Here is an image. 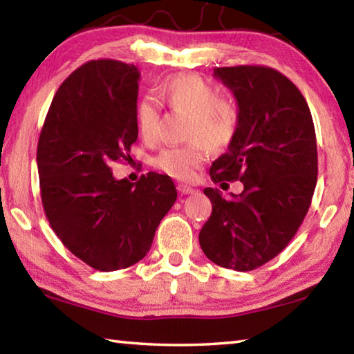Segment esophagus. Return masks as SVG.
Wrapping results in <instances>:
<instances>
[{
	"label": "esophagus",
	"instance_id": "34e87169",
	"mask_svg": "<svg viewBox=\"0 0 354 354\" xmlns=\"http://www.w3.org/2000/svg\"><path fill=\"white\" fill-rule=\"evenodd\" d=\"M178 192L181 195H190V194H195V189L190 187V185H185V184H178Z\"/></svg>",
	"mask_w": 354,
	"mask_h": 354
}]
</instances>
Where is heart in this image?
Instances as JSON below:
<instances>
[{
	"label": "heart",
	"mask_w": 354,
	"mask_h": 354,
	"mask_svg": "<svg viewBox=\"0 0 354 354\" xmlns=\"http://www.w3.org/2000/svg\"><path fill=\"white\" fill-rule=\"evenodd\" d=\"M156 100L170 111L187 115L181 147H169L151 159L156 170L179 181H190L206 162L209 151L221 153L232 145L241 128V109L218 87L194 73H179L156 88ZM136 128L151 142L159 131V109L151 100H140L134 112Z\"/></svg>",
	"instance_id": "obj_1"
}]
</instances>
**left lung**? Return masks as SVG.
Masks as SVG:
<instances>
[{
  "instance_id": "obj_1",
  "label": "left lung",
  "mask_w": 354,
  "mask_h": 354,
  "mask_svg": "<svg viewBox=\"0 0 354 354\" xmlns=\"http://www.w3.org/2000/svg\"><path fill=\"white\" fill-rule=\"evenodd\" d=\"M241 109L236 140L214 160L211 179L243 192L205 194L212 214L200 231L203 253L220 267L250 272L278 256L306 217L317 184V139L306 100L289 77L263 65L214 70Z\"/></svg>"
}]
</instances>
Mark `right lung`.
<instances>
[{"mask_svg":"<svg viewBox=\"0 0 354 354\" xmlns=\"http://www.w3.org/2000/svg\"><path fill=\"white\" fill-rule=\"evenodd\" d=\"M137 67L113 59L76 68L48 109L37 145L41 205L61 242L100 272L134 266L151 248L178 192L167 175L117 181L111 164L137 140Z\"/></svg>","mask_w":354,"mask_h":354,"instance_id":"1","label":"right lung"}]
</instances>
